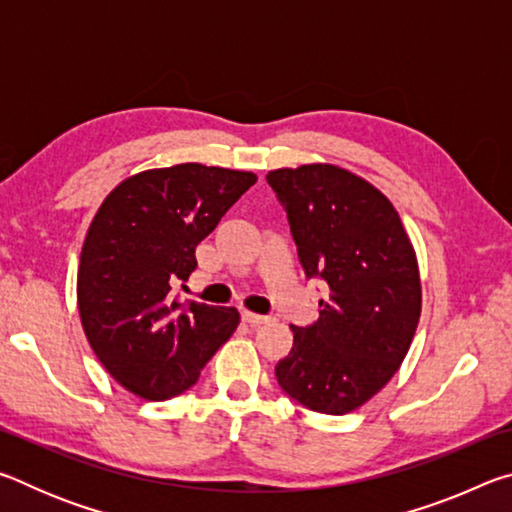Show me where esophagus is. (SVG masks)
<instances>
[{
  "instance_id": "1",
  "label": "esophagus",
  "mask_w": 512,
  "mask_h": 512,
  "mask_svg": "<svg viewBox=\"0 0 512 512\" xmlns=\"http://www.w3.org/2000/svg\"><path fill=\"white\" fill-rule=\"evenodd\" d=\"M241 320L248 323L250 327H262L266 323H271V316H262V314H250V311H241Z\"/></svg>"
}]
</instances>
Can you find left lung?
Masks as SVG:
<instances>
[{
    "label": "left lung",
    "instance_id": "8db88e82",
    "mask_svg": "<svg viewBox=\"0 0 512 512\" xmlns=\"http://www.w3.org/2000/svg\"><path fill=\"white\" fill-rule=\"evenodd\" d=\"M266 180L287 212L305 275L327 284L318 320L291 327L277 384L311 411L350 413L409 352L422 307L413 246L391 201L350 171L305 164Z\"/></svg>",
    "mask_w": 512,
    "mask_h": 512
}]
</instances>
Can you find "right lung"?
Masks as SVG:
<instances>
[{
  "label": "right lung",
  "instance_id": "right-lung-1",
  "mask_svg": "<svg viewBox=\"0 0 512 512\" xmlns=\"http://www.w3.org/2000/svg\"><path fill=\"white\" fill-rule=\"evenodd\" d=\"M257 183L255 173L187 162L128 178L99 207L79 266V311L94 354L144 400L192 388L239 325L235 307L171 296L196 246Z\"/></svg>",
  "mask_w": 512,
  "mask_h": 512
}]
</instances>
